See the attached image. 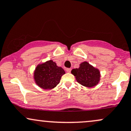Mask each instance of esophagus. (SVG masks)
I'll return each mask as SVG.
<instances>
[{"instance_id": "34e87169", "label": "esophagus", "mask_w": 131, "mask_h": 131, "mask_svg": "<svg viewBox=\"0 0 131 131\" xmlns=\"http://www.w3.org/2000/svg\"><path fill=\"white\" fill-rule=\"evenodd\" d=\"M66 71H67V73H70L71 71V68H67Z\"/></svg>"}]
</instances>
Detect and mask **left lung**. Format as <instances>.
Returning a JSON list of instances; mask_svg holds the SVG:
<instances>
[{
  "label": "left lung",
  "mask_w": 131,
  "mask_h": 131,
  "mask_svg": "<svg viewBox=\"0 0 131 131\" xmlns=\"http://www.w3.org/2000/svg\"><path fill=\"white\" fill-rule=\"evenodd\" d=\"M71 74L75 76L78 83L87 88L95 86L100 80V72L99 69L87 61L81 63L78 68L73 69Z\"/></svg>",
  "instance_id": "obj_1"
}]
</instances>
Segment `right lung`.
<instances>
[{
  "label": "right lung",
  "instance_id": "right-lung-1",
  "mask_svg": "<svg viewBox=\"0 0 131 131\" xmlns=\"http://www.w3.org/2000/svg\"><path fill=\"white\" fill-rule=\"evenodd\" d=\"M65 74L63 69L50 60L39 64L34 71L36 84L43 89H52L60 83L61 78Z\"/></svg>",
  "mask_w": 131,
  "mask_h": 131
}]
</instances>
